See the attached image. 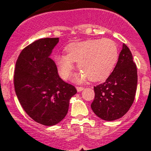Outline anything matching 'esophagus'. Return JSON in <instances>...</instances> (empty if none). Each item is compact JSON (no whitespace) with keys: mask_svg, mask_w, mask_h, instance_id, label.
<instances>
[{"mask_svg":"<svg viewBox=\"0 0 151 151\" xmlns=\"http://www.w3.org/2000/svg\"><path fill=\"white\" fill-rule=\"evenodd\" d=\"M84 88L82 87V86H77V91H82L83 89H84Z\"/></svg>","mask_w":151,"mask_h":151,"instance_id":"obj_1","label":"esophagus"}]
</instances>
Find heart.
Instances as JSON below:
<instances>
[{"label": "heart", "mask_w": 151, "mask_h": 151, "mask_svg": "<svg viewBox=\"0 0 151 151\" xmlns=\"http://www.w3.org/2000/svg\"><path fill=\"white\" fill-rule=\"evenodd\" d=\"M67 55L56 58L59 74L63 79H68L78 62L80 75L75 80L83 81L89 78L91 81H104L111 73L119 56L116 44L108 38L93 39L71 43L66 48Z\"/></svg>", "instance_id": "heart-1"}]
</instances>
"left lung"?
<instances>
[{"label": "left lung", "instance_id": "obj_1", "mask_svg": "<svg viewBox=\"0 0 151 151\" xmlns=\"http://www.w3.org/2000/svg\"><path fill=\"white\" fill-rule=\"evenodd\" d=\"M138 75L129 48L123 44L117 64L105 82L94 86L91 109L105 121H114L127 113L136 96Z\"/></svg>", "mask_w": 151, "mask_h": 151}]
</instances>
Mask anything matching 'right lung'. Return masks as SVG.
<instances>
[{"instance_id": "obj_1", "label": "right lung", "mask_w": 151, "mask_h": 151, "mask_svg": "<svg viewBox=\"0 0 151 151\" xmlns=\"http://www.w3.org/2000/svg\"><path fill=\"white\" fill-rule=\"evenodd\" d=\"M58 42V37H46L25 47L14 71L15 91L20 105L31 119L45 126L55 125L65 117L70 98L77 91L60 77L49 58Z\"/></svg>"}]
</instances>
